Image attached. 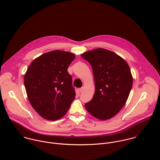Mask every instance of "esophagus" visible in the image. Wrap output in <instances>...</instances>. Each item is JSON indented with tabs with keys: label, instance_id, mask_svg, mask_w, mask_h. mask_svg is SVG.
<instances>
[{
	"label": "esophagus",
	"instance_id": "34e87169",
	"mask_svg": "<svg viewBox=\"0 0 160 160\" xmlns=\"http://www.w3.org/2000/svg\"><path fill=\"white\" fill-rule=\"evenodd\" d=\"M83 87L80 88H79V92H82V90H83Z\"/></svg>",
	"mask_w": 160,
	"mask_h": 160
}]
</instances>
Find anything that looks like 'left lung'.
<instances>
[{"mask_svg": "<svg viewBox=\"0 0 160 160\" xmlns=\"http://www.w3.org/2000/svg\"><path fill=\"white\" fill-rule=\"evenodd\" d=\"M81 57L92 66L95 86L93 98L85 107L95 118L109 119L128 98L133 82L129 67L116 53L103 48L87 51Z\"/></svg>", "mask_w": 160, "mask_h": 160, "instance_id": "8db88e82", "label": "left lung"}]
</instances>
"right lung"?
<instances>
[{"label": "right lung", "instance_id": "add662e5", "mask_svg": "<svg viewBox=\"0 0 160 160\" xmlns=\"http://www.w3.org/2000/svg\"><path fill=\"white\" fill-rule=\"evenodd\" d=\"M73 53L55 50L34 59L24 78L28 99L34 109L45 119L57 121L68 111L75 92L67 69Z\"/></svg>", "mask_w": 160, "mask_h": 160}]
</instances>
